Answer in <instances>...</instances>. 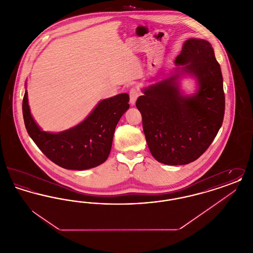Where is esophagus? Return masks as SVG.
I'll list each match as a JSON object with an SVG mask.
<instances>
[{
	"mask_svg": "<svg viewBox=\"0 0 253 253\" xmlns=\"http://www.w3.org/2000/svg\"><path fill=\"white\" fill-rule=\"evenodd\" d=\"M138 96H139V92H138L137 89H135V88L131 89V91H130V103H131V105L135 104V101H136Z\"/></svg>",
	"mask_w": 253,
	"mask_h": 253,
	"instance_id": "esophagus-1",
	"label": "esophagus"
}]
</instances>
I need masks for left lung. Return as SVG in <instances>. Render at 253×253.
Masks as SVG:
<instances>
[{
  "label": "left lung",
  "instance_id": "obj_1",
  "mask_svg": "<svg viewBox=\"0 0 253 253\" xmlns=\"http://www.w3.org/2000/svg\"><path fill=\"white\" fill-rule=\"evenodd\" d=\"M175 67L157 83L141 89L136 100L146 142L152 156L166 165H186L210 147L225 113L223 77L211 44L190 38L183 43ZM192 78L193 93L181 83Z\"/></svg>",
  "mask_w": 253,
  "mask_h": 253
}]
</instances>
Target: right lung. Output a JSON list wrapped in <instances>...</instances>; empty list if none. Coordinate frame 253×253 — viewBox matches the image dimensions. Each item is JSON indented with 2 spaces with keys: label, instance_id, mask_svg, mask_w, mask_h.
I'll return each mask as SVG.
<instances>
[{
  "label": "right lung",
  "instance_id": "obj_1",
  "mask_svg": "<svg viewBox=\"0 0 253 253\" xmlns=\"http://www.w3.org/2000/svg\"><path fill=\"white\" fill-rule=\"evenodd\" d=\"M128 102L126 93L102 99L76 126L59 132H45L32 117L25 83L24 125L29 136L51 161L61 168L84 170L108 158L116 126L130 107Z\"/></svg>",
  "mask_w": 253,
  "mask_h": 253
}]
</instances>
